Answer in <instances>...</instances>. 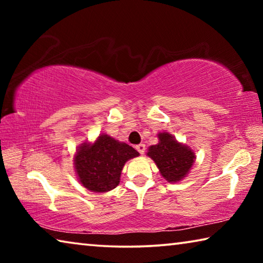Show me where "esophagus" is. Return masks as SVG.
Returning a JSON list of instances; mask_svg holds the SVG:
<instances>
[{
	"instance_id": "esophagus-1",
	"label": "esophagus",
	"mask_w": 263,
	"mask_h": 263,
	"mask_svg": "<svg viewBox=\"0 0 263 263\" xmlns=\"http://www.w3.org/2000/svg\"><path fill=\"white\" fill-rule=\"evenodd\" d=\"M136 148H137V151H138V152H139L140 154H144V153H145V145H144V144L137 145Z\"/></svg>"
}]
</instances>
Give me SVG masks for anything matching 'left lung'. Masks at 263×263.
Returning a JSON list of instances; mask_svg holds the SVG:
<instances>
[{
    "label": "left lung",
    "instance_id": "obj_1",
    "mask_svg": "<svg viewBox=\"0 0 263 263\" xmlns=\"http://www.w3.org/2000/svg\"><path fill=\"white\" fill-rule=\"evenodd\" d=\"M159 142L148 147L147 157L157 164L160 174L169 183H176L189 174L196 155L190 146L176 140L168 132L158 133Z\"/></svg>",
    "mask_w": 263,
    "mask_h": 263
}]
</instances>
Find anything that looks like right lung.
Here are the masks:
<instances>
[{
  "label": "right lung",
  "instance_id": "1",
  "mask_svg": "<svg viewBox=\"0 0 263 263\" xmlns=\"http://www.w3.org/2000/svg\"><path fill=\"white\" fill-rule=\"evenodd\" d=\"M139 153L125 142L102 133L92 142H82L74 154L77 177L87 190L108 193L121 182L124 164Z\"/></svg>",
  "mask_w": 263,
  "mask_h": 263
}]
</instances>
